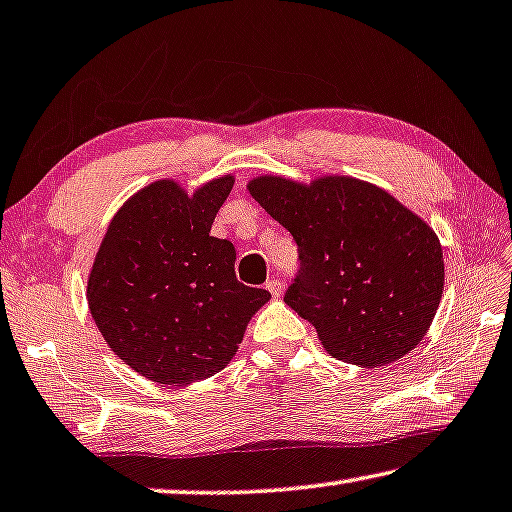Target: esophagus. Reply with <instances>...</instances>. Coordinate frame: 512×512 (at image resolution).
<instances>
[{
    "label": "esophagus",
    "mask_w": 512,
    "mask_h": 512,
    "mask_svg": "<svg viewBox=\"0 0 512 512\" xmlns=\"http://www.w3.org/2000/svg\"><path fill=\"white\" fill-rule=\"evenodd\" d=\"M265 288L270 290L272 297H279V295H281V290H283V283H281L279 279H274V277H272V279H267V281H265Z\"/></svg>",
    "instance_id": "34e87169"
}]
</instances>
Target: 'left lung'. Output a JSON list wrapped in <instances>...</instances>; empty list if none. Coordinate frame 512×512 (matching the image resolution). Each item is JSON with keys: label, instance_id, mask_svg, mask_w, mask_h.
<instances>
[{"label": "left lung", "instance_id": "8db88e82", "mask_svg": "<svg viewBox=\"0 0 512 512\" xmlns=\"http://www.w3.org/2000/svg\"><path fill=\"white\" fill-rule=\"evenodd\" d=\"M297 245L283 302L309 320L329 355L384 366L426 336L444 290L435 231L380 187L329 176L306 187L263 176L249 183Z\"/></svg>", "mask_w": 512, "mask_h": 512}]
</instances>
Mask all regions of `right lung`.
<instances>
[{"label":"right lung","instance_id":"1","mask_svg":"<svg viewBox=\"0 0 512 512\" xmlns=\"http://www.w3.org/2000/svg\"><path fill=\"white\" fill-rule=\"evenodd\" d=\"M233 187L224 176L187 196L171 180L116 212L89 277L100 334L132 371L160 384L199 382L229 364L270 300L235 277V247L210 235Z\"/></svg>","mask_w":512,"mask_h":512}]
</instances>
